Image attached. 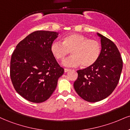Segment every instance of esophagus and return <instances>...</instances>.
Masks as SVG:
<instances>
[{"label":"esophagus","instance_id":"34e87169","mask_svg":"<svg viewBox=\"0 0 130 130\" xmlns=\"http://www.w3.org/2000/svg\"><path fill=\"white\" fill-rule=\"evenodd\" d=\"M70 71H71V70L70 69H67V68H65V69H64V72L65 73H67Z\"/></svg>","mask_w":130,"mask_h":130}]
</instances>
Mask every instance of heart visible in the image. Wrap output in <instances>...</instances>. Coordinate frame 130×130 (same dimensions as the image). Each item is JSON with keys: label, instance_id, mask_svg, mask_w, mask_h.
Instances as JSON below:
<instances>
[{"label": "heart", "instance_id": "obj_1", "mask_svg": "<svg viewBox=\"0 0 130 130\" xmlns=\"http://www.w3.org/2000/svg\"><path fill=\"white\" fill-rule=\"evenodd\" d=\"M63 42L54 41L51 45L52 54L57 60L63 61L71 51L72 56L63 62L67 67H77L83 65L89 67L96 62L101 53L100 43L89 39L79 34H71L62 38Z\"/></svg>", "mask_w": 130, "mask_h": 130}]
</instances>
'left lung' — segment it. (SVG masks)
I'll list each match as a JSON object with an SVG mask.
<instances>
[{
	"label": "left lung",
	"instance_id": "8db88e82",
	"mask_svg": "<svg viewBox=\"0 0 130 130\" xmlns=\"http://www.w3.org/2000/svg\"><path fill=\"white\" fill-rule=\"evenodd\" d=\"M101 39V53L98 60L92 66L77 71L74 83L76 93L84 100L97 102L109 95L119 83L123 61L117 47L111 40L97 33Z\"/></svg>",
	"mask_w": 130,
	"mask_h": 130
}]
</instances>
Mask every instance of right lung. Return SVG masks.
<instances>
[{"label":"right lung","mask_w":130,"mask_h":130,"mask_svg":"<svg viewBox=\"0 0 130 130\" xmlns=\"http://www.w3.org/2000/svg\"><path fill=\"white\" fill-rule=\"evenodd\" d=\"M59 33L38 30L16 46L10 61V77L21 96L33 103H42L51 96L64 70L50 47Z\"/></svg>","instance_id":"right-lung-1"}]
</instances>
